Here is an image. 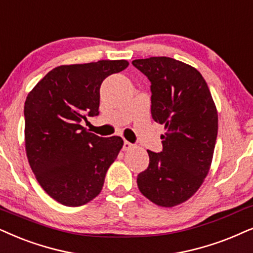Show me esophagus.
I'll use <instances>...</instances> for the list:
<instances>
[{
  "label": "esophagus",
  "mask_w": 253,
  "mask_h": 253,
  "mask_svg": "<svg viewBox=\"0 0 253 253\" xmlns=\"http://www.w3.org/2000/svg\"><path fill=\"white\" fill-rule=\"evenodd\" d=\"M133 147L132 144H131L130 142H127V140H124L123 143V151H127V150H131Z\"/></svg>",
  "instance_id": "obj_1"
}]
</instances>
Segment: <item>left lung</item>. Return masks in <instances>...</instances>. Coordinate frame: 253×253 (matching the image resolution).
I'll return each mask as SVG.
<instances>
[{"label":"left lung","instance_id":"8db88e82","mask_svg":"<svg viewBox=\"0 0 253 253\" xmlns=\"http://www.w3.org/2000/svg\"><path fill=\"white\" fill-rule=\"evenodd\" d=\"M151 83V115L165 126L163 151H147L149 167L137 176L142 194L174 207L195 194L211 169L218 116L208 84L196 68L169 57L136 59Z\"/></svg>","mask_w":253,"mask_h":253}]
</instances>
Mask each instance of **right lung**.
Listing matches in <instances>:
<instances>
[{"label":"right lung","instance_id":"obj_1","mask_svg":"<svg viewBox=\"0 0 253 253\" xmlns=\"http://www.w3.org/2000/svg\"><path fill=\"white\" fill-rule=\"evenodd\" d=\"M127 66L126 60L61 65L28 94L26 157L39 185L61 205H86L102 191L107 170L119 156L123 139L98 137L81 122L100 113L104 79Z\"/></svg>","mask_w":253,"mask_h":253}]
</instances>
